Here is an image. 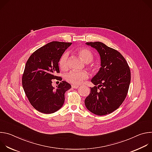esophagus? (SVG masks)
<instances>
[{
	"label": "esophagus",
	"instance_id": "esophagus-1",
	"mask_svg": "<svg viewBox=\"0 0 152 152\" xmlns=\"http://www.w3.org/2000/svg\"><path fill=\"white\" fill-rule=\"evenodd\" d=\"M72 87L73 88H75V89H77L79 88V86L78 85H72Z\"/></svg>",
	"mask_w": 152,
	"mask_h": 152
}]
</instances>
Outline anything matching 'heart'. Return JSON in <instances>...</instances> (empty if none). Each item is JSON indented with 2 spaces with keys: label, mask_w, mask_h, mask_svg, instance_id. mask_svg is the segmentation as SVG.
Masks as SVG:
<instances>
[{
  "label": "heart",
  "mask_w": 152,
  "mask_h": 152,
  "mask_svg": "<svg viewBox=\"0 0 152 152\" xmlns=\"http://www.w3.org/2000/svg\"><path fill=\"white\" fill-rule=\"evenodd\" d=\"M78 54L82 59L86 63H89L92 61L93 59V55L92 52L87 49L82 48L78 50ZM69 54L66 52L62 54L59 61V67L66 70L68 68ZM88 78V74L86 71H71L66 76V80L74 85H80L84 80Z\"/></svg>",
  "instance_id": "obj_1"
}]
</instances>
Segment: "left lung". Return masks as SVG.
<instances>
[{
  "label": "left lung",
  "mask_w": 152,
  "mask_h": 152,
  "mask_svg": "<svg viewBox=\"0 0 152 152\" xmlns=\"http://www.w3.org/2000/svg\"><path fill=\"white\" fill-rule=\"evenodd\" d=\"M96 49L100 56L99 72L91 82L90 94L85 100L86 107L97 115L110 114L124 100L131 82V71L124 58L117 50L96 41L85 43Z\"/></svg>",
  "instance_id": "obj_1"
}]
</instances>
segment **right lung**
I'll return each mask as SVG.
<instances>
[{
  "instance_id": "obj_1",
  "label": "right lung",
  "mask_w": 152,
  "mask_h": 152,
  "mask_svg": "<svg viewBox=\"0 0 152 152\" xmlns=\"http://www.w3.org/2000/svg\"><path fill=\"white\" fill-rule=\"evenodd\" d=\"M72 42L52 41L36 51L26 62L22 76L23 88L32 106L44 114L53 113L63 106L65 93L71 85L62 81L56 86L52 85V79L62 80L56 76L59 73L60 58Z\"/></svg>"
}]
</instances>
